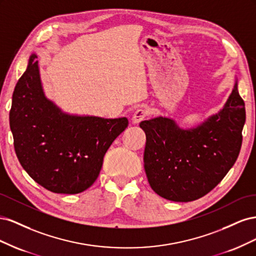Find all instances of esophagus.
I'll use <instances>...</instances> for the list:
<instances>
[{"label": "esophagus", "instance_id": "1", "mask_svg": "<svg viewBox=\"0 0 256 256\" xmlns=\"http://www.w3.org/2000/svg\"><path fill=\"white\" fill-rule=\"evenodd\" d=\"M147 115V112L143 109H138L136 110L134 115H132V118H131V120H132L134 124H138L140 122H142Z\"/></svg>", "mask_w": 256, "mask_h": 256}]
</instances>
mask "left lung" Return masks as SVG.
<instances>
[{"mask_svg": "<svg viewBox=\"0 0 256 256\" xmlns=\"http://www.w3.org/2000/svg\"><path fill=\"white\" fill-rule=\"evenodd\" d=\"M237 80L223 109L189 129L174 120H143L144 168L152 189L173 202H191L212 191L234 166L242 143L244 102Z\"/></svg>", "mask_w": 256, "mask_h": 256, "instance_id": "obj_1", "label": "left lung"}]
</instances>
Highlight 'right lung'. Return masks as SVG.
Returning a JSON list of instances; mask_svg holds the SVG:
<instances>
[{
	"label": "right lung",
	"mask_w": 256,
	"mask_h": 256,
	"mask_svg": "<svg viewBox=\"0 0 256 256\" xmlns=\"http://www.w3.org/2000/svg\"><path fill=\"white\" fill-rule=\"evenodd\" d=\"M37 56L16 84L10 126L22 168L47 190L76 194L99 176L106 150L128 126L126 118L72 115L46 97Z\"/></svg>",
	"instance_id": "1"
}]
</instances>
